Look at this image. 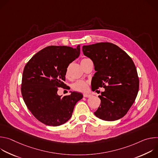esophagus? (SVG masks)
<instances>
[{
    "instance_id": "1",
    "label": "esophagus",
    "mask_w": 158,
    "mask_h": 158,
    "mask_svg": "<svg viewBox=\"0 0 158 158\" xmlns=\"http://www.w3.org/2000/svg\"><path fill=\"white\" fill-rule=\"evenodd\" d=\"M83 96H84V98H90V97H91V96H92V95H91V94H86V93L84 94H83Z\"/></svg>"
}]
</instances>
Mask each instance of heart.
<instances>
[{
	"label": "heart",
	"mask_w": 158,
	"mask_h": 158,
	"mask_svg": "<svg viewBox=\"0 0 158 158\" xmlns=\"http://www.w3.org/2000/svg\"><path fill=\"white\" fill-rule=\"evenodd\" d=\"M82 59V60H84ZM73 89L76 91L85 93L88 91L89 84L87 82L84 81H78L73 84Z\"/></svg>",
	"instance_id": "1"
}]
</instances>
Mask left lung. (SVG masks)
I'll use <instances>...</instances> for the list:
<instances>
[{"label": "left lung", "instance_id": "obj_1", "mask_svg": "<svg viewBox=\"0 0 158 158\" xmlns=\"http://www.w3.org/2000/svg\"><path fill=\"white\" fill-rule=\"evenodd\" d=\"M84 56L91 59L96 73L92 79L94 91L103 87L101 104L94 114L112 121L124 116L139 91V78L132 59L116 45L99 42L83 46Z\"/></svg>", "mask_w": 158, "mask_h": 158}]
</instances>
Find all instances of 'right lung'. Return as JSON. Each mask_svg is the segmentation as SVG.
Wrapping results in <instances>:
<instances>
[{"instance_id": "add662e5", "label": "right lung", "mask_w": 158, "mask_h": 158, "mask_svg": "<svg viewBox=\"0 0 158 158\" xmlns=\"http://www.w3.org/2000/svg\"><path fill=\"white\" fill-rule=\"evenodd\" d=\"M80 55V46H51L35 54L22 74L21 93L31 113L41 123L51 126L65 123L71 118L76 103L83 95L71 92L59 96L58 87L65 84L67 68Z\"/></svg>"}]
</instances>
